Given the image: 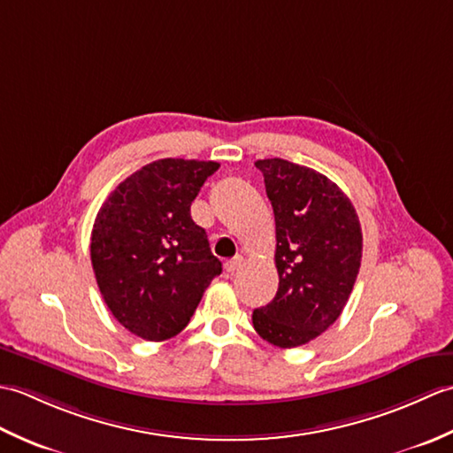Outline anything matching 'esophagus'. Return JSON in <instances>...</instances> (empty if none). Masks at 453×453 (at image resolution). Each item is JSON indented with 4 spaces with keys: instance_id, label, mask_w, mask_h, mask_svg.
Masks as SVG:
<instances>
[{
    "instance_id": "obj_1",
    "label": "esophagus",
    "mask_w": 453,
    "mask_h": 453,
    "mask_svg": "<svg viewBox=\"0 0 453 453\" xmlns=\"http://www.w3.org/2000/svg\"><path fill=\"white\" fill-rule=\"evenodd\" d=\"M242 266H243V257H234L232 261L226 263V273L234 274V273H237Z\"/></svg>"
}]
</instances>
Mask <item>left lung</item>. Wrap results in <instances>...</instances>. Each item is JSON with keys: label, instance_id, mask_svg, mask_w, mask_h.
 Listing matches in <instances>:
<instances>
[{"label": "left lung", "instance_id": "1", "mask_svg": "<svg viewBox=\"0 0 453 453\" xmlns=\"http://www.w3.org/2000/svg\"><path fill=\"white\" fill-rule=\"evenodd\" d=\"M276 221L278 292L253 311L255 331L296 349L339 319L362 261L360 219L349 196L321 173L280 157L258 159Z\"/></svg>", "mask_w": 453, "mask_h": 453}]
</instances>
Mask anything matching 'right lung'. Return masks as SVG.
Instances as JSON below:
<instances>
[{
	"label": "right lung",
	"mask_w": 453,
	"mask_h": 453,
	"mask_svg": "<svg viewBox=\"0 0 453 453\" xmlns=\"http://www.w3.org/2000/svg\"><path fill=\"white\" fill-rule=\"evenodd\" d=\"M219 163L157 159L104 200L91 232V265L104 303L124 329L167 341L188 325L221 273L190 204Z\"/></svg>",
	"instance_id": "right-lung-1"
}]
</instances>
